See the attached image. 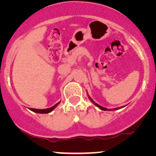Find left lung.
I'll list each match as a JSON object with an SVG mask.
<instances>
[{"label": "left lung", "instance_id": "8db88e82", "mask_svg": "<svg viewBox=\"0 0 156 156\" xmlns=\"http://www.w3.org/2000/svg\"><path fill=\"white\" fill-rule=\"evenodd\" d=\"M87 96H88V98L90 99V101L92 102V103H94V104L95 105V106H97V107H98V108H100V109H101V110H104V111H108V110H117V109H119V108H123V107H124V106H122V107H119V108H112V109H108V108H107L103 107V106H100V105H99V104H97V103H96L95 102H94V100H93L92 99H91L90 97V96L88 95V94H87Z\"/></svg>", "mask_w": 156, "mask_h": 156}]
</instances>
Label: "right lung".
Here are the masks:
<instances>
[{"label":"right lung","instance_id":"right-lung-1","mask_svg":"<svg viewBox=\"0 0 156 156\" xmlns=\"http://www.w3.org/2000/svg\"><path fill=\"white\" fill-rule=\"evenodd\" d=\"M59 103L60 102H59V103H57L56 104H55L54 106H52V107L50 108H44V109H37V108H30V109L31 110L32 112H36V113H41V114H47V113H49L50 112L53 111V109H54L56 107V106H58V105L59 104Z\"/></svg>","mask_w":156,"mask_h":156}]
</instances>
